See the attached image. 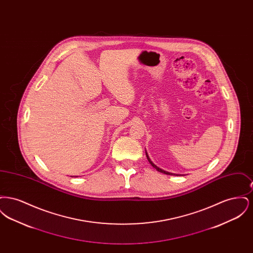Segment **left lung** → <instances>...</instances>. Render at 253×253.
I'll use <instances>...</instances> for the list:
<instances>
[{"label":"left lung","instance_id":"left-lung-1","mask_svg":"<svg viewBox=\"0 0 253 253\" xmlns=\"http://www.w3.org/2000/svg\"><path fill=\"white\" fill-rule=\"evenodd\" d=\"M146 152V151H145ZM146 157H147V159H148V161L150 162V164L154 167V168L156 169L158 171H160V172H162V173H165V174H169V175H175V173H171V172H169V171H165L164 169H162L158 168L157 165H155L153 162H152V160L150 159V157L148 156V154H147V152H146ZM176 175H178V174H176Z\"/></svg>","mask_w":253,"mask_h":253}]
</instances>
